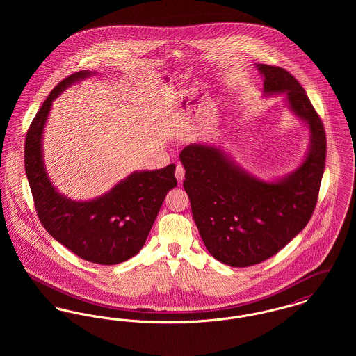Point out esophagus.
I'll return each mask as SVG.
<instances>
[{"instance_id":"esophagus-1","label":"esophagus","mask_w":356,"mask_h":356,"mask_svg":"<svg viewBox=\"0 0 356 356\" xmlns=\"http://www.w3.org/2000/svg\"><path fill=\"white\" fill-rule=\"evenodd\" d=\"M175 175H176V179H177V181H180V183H181V181L184 180V176H186V170H184V167H183L181 164H177Z\"/></svg>"}]
</instances>
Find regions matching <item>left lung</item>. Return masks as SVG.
<instances>
[{
  "label": "left lung",
  "mask_w": 356,
  "mask_h": 356,
  "mask_svg": "<svg viewBox=\"0 0 356 356\" xmlns=\"http://www.w3.org/2000/svg\"><path fill=\"white\" fill-rule=\"evenodd\" d=\"M264 96L287 95L291 112L309 129L303 163L264 181L238 167L220 148L191 144L180 153L192 216L208 252L231 267L259 264L284 248L311 219L325 165L322 120L303 86L286 69L256 65Z\"/></svg>",
  "instance_id": "obj_1"
}]
</instances>
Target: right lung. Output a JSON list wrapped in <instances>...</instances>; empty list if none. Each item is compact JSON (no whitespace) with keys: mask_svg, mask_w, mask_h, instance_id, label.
Segmentation results:
<instances>
[{"mask_svg":"<svg viewBox=\"0 0 356 356\" xmlns=\"http://www.w3.org/2000/svg\"><path fill=\"white\" fill-rule=\"evenodd\" d=\"M95 72L80 70L53 89L37 112L25 140V172L38 219L58 243L86 261L112 266L138 254L163 202L177 186L175 164L136 170L102 196L76 202L61 195L45 170L42 135L51 104L68 86Z\"/></svg>","mask_w":356,"mask_h":356,"instance_id":"right-lung-1","label":"right lung"}]
</instances>
